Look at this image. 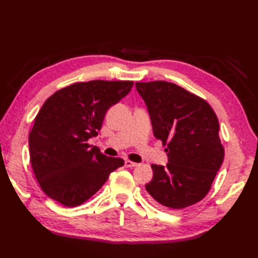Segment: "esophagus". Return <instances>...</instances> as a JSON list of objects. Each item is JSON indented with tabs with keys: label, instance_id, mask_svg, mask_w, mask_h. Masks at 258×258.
Returning <instances> with one entry per match:
<instances>
[{
	"label": "esophagus",
	"instance_id": "esophagus-1",
	"mask_svg": "<svg viewBox=\"0 0 258 258\" xmlns=\"http://www.w3.org/2000/svg\"><path fill=\"white\" fill-rule=\"evenodd\" d=\"M124 165L127 166V167H136V166L139 165V163H136V162H131L129 160H125L124 161Z\"/></svg>",
	"mask_w": 258,
	"mask_h": 258
}]
</instances>
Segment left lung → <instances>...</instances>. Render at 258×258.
<instances>
[{
  "label": "left lung",
  "instance_id": "1",
  "mask_svg": "<svg viewBox=\"0 0 258 258\" xmlns=\"http://www.w3.org/2000/svg\"><path fill=\"white\" fill-rule=\"evenodd\" d=\"M156 139L167 146L166 166L152 164L151 202L183 209L208 194L224 158L219 121L205 99L165 81L138 82Z\"/></svg>",
  "mask_w": 258,
  "mask_h": 258
}]
</instances>
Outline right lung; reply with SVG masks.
<instances>
[{
  "instance_id": "1",
  "label": "right lung",
  "mask_w": 258,
  "mask_h": 258,
  "mask_svg": "<svg viewBox=\"0 0 258 258\" xmlns=\"http://www.w3.org/2000/svg\"><path fill=\"white\" fill-rule=\"evenodd\" d=\"M133 85V81L80 82L43 103L28 143L36 179L49 198L66 207L80 206L123 165L122 159L106 156L87 141L102 128L106 111Z\"/></svg>"
}]
</instances>
